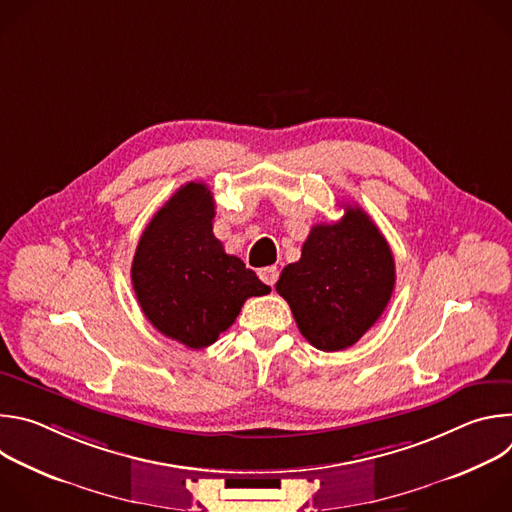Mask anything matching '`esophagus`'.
<instances>
[{
    "instance_id": "1",
    "label": "esophagus",
    "mask_w": 512,
    "mask_h": 512,
    "mask_svg": "<svg viewBox=\"0 0 512 512\" xmlns=\"http://www.w3.org/2000/svg\"><path fill=\"white\" fill-rule=\"evenodd\" d=\"M259 277H261L263 283L273 287L275 281L279 279V269L277 267H263V269H259Z\"/></svg>"
}]
</instances>
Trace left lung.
<instances>
[{"instance_id":"8db88e82","label":"left lung","mask_w":512,"mask_h":512,"mask_svg":"<svg viewBox=\"0 0 512 512\" xmlns=\"http://www.w3.org/2000/svg\"><path fill=\"white\" fill-rule=\"evenodd\" d=\"M304 338L338 352L362 338L395 289V259L371 216L346 204L338 223L312 227L302 257L275 283Z\"/></svg>"}]
</instances>
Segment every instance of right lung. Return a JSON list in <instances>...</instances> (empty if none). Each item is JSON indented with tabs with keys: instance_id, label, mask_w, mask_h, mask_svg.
<instances>
[{
	"instance_id": "obj_1",
	"label": "right lung",
	"mask_w": 512,
	"mask_h": 512,
	"mask_svg": "<svg viewBox=\"0 0 512 512\" xmlns=\"http://www.w3.org/2000/svg\"><path fill=\"white\" fill-rule=\"evenodd\" d=\"M214 198L206 184H184L145 227L131 263L135 298L164 336L200 350L237 320L245 300L271 291L227 255L212 235Z\"/></svg>"
}]
</instances>
